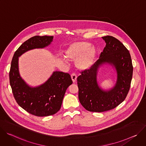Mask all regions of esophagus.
<instances>
[{
	"label": "esophagus",
	"mask_w": 146,
	"mask_h": 146,
	"mask_svg": "<svg viewBox=\"0 0 146 146\" xmlns=\"http://www.w3.org/2000/svg\"><path fill=\"white\" fill-rule=\"evenodd\" d=\"M71 78L73 81V82H76V80H77V76L74 73H73L71 75Z\"/></svg>",
	"instance_id": "1"
}]
</instances>
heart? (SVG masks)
<instances>
[{
	"label": "heart",
	"mask_w": 146,
	"mask_h": 146,
	"mask_svg": "<svg viewBox=\"0 0 146 146\" xmlns=\"http://www.w3.org/2000/svg\"><path fill=\"white\" fill-rule=\"evenodd\" d=\"M96 48L86 41L72 43L65 51V57L75 60L76 68L82 71L89 70L94 65L96 57Z\"/></svg>",
	"instance_id": "obj_1"
}]
</instances>
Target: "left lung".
I'll list each match as a JSON object with an SVG mask.
<instances>
[{"label":"left lung","mask_w":146,"mask_h":146,"mask_svg":"<svg viewBox=\"0 0 146 146\" xmlns=\"http://www.w3.org/2000/svg\"><path fill=\"white\" fill-rule=\"evenodd\" d=\"M102 38L106 46L99 59L77 78L80 102L87 110L92 112L108 111L121 103L129 90L133 74L132 59L127 48L113 36H103ZM105 64L111 65L116 72V82L109 90L102 89L97 82L98 69Z\"/></svg>","instance_id":"1"}]
</instances>
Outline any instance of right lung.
<instances>
[{"mask_svg":"<svg viewBox=\"0 0 146 146\" xmlns=\"http://www.w3.org/2000/svg\"><path fill=\"white\" fill-rule=\"evenodd\" d=\"M53 38L48 36L30 38L15 52L11 64L10 84L16 102L27 112L38 117L51 115L60 110L66 91L73 81L69 74L55 71L43 84L31 87L20 76L19 57L29 50L48 46Z\"/></svg>","mask_w":146,"mask_h":146,"instance_id":"obj_1","label":"right lung"}]
</instances>
